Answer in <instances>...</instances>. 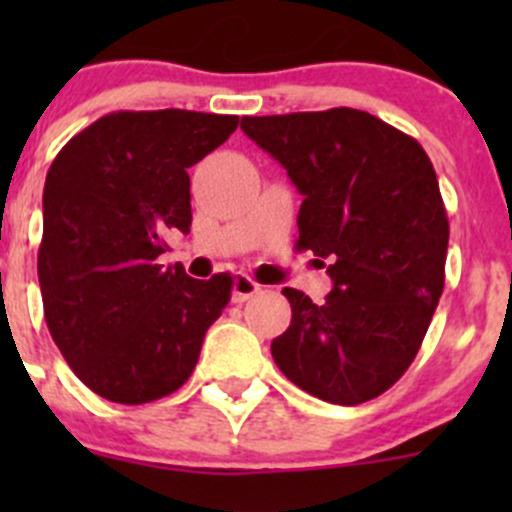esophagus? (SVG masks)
<instances>
[{
  "instance_id": "obj_1",
  "label": "esophagus",
  "mask_w": 512,
  "mask_h": 512,
  "mask_svg": "<svg viewBox=\"0 0 512 512\" xmlns=\"http://www.w3.org/2000/svg\"><path fill=\"white\" fill-rule=\"evenodd\" d=\"M257 292H260V285H257L255 280H250L247 275L232 277V302H235V304L247 302V299L255 297Z\"/></svg>"
}]
</instances>
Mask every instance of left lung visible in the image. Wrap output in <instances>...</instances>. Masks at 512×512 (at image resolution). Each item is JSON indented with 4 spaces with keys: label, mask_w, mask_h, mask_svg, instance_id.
Here are the masks:
<instances>
[{
    "label": "left lung",
    "mask_w": 512,
    "mask_h": 512,
    "mask_svg": "<svg viewBox=\"0 0 512 512\" xmlns=\"http://www.w3.org/2000/svg\"><path fill=\"white\" fill-rule=\"evenodd\" d=\"M240 128L302 193L297 247L334 282L322 304L282 289L292 322L272 359L329 404L376 399L416 359L446 282L448 218L431 160L356 108L245 116Z\"/></svg>",
    "instance_id": "8db88e82"
}]
</instances>
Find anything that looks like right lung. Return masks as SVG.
I'll return each instance as SVG.
<instances>
[{"label": "right lung", "mask_w": 512, "mask_h": 512, "mask_svg": "<svg viewBox=\"0 0 512 512\" xmlns=\"http://www.w3.org/2000/svg\"><path fill=\"white\" fill-rule=\"evenodd\" d=\"M240 118L118 111L76 133L44 183L39 285L51 339L91 391L148 404L188 381L232 277L193 280L158 265L170 232L188 235V168Z\"/></svg>", "instance_id": "right-lung-1"}]
</instances>
